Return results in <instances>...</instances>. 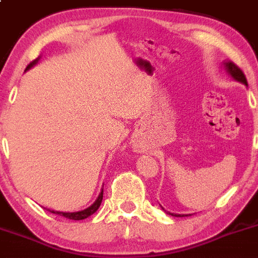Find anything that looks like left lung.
<instances>
[{"instance_id": "obj_1", "label": "left lung", "mask_w": 258, "mask_h": 258, "mask_svg": "<svg viewBox=\"0 0 258 258\" xmlns=\"http://www.w3.org/2000/svg\"><path fill=\"white\" fill-rule=\"evenodd\" d=\"M223 67H225L226 72H227V74L230 75V76L232 77L233 80L237 81V82L243 83L244 86H247V80H246V77H244L243 72H242L241 70L238 69V67L236 66L235 63H233V62L225 61V62H223ZM161 209L165 210L162 206H161ZM165 212H166V210H165ZM167 213H168V215L175 216V217H187V216H191V215H178V213L176 215V213H171V212H167Z\"/></svg>"}]
</instances>
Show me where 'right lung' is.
<instances>
[{
	"label": "right lung",
	"instance_id": "1",
	"mask_svg": "<svg viewBox=\"0 0 258 258\" xmlns=\"http://www.w3.org/2000/svg\"><path fill=\"white\" fill-rule=\"evenodd\" d=\"M41 56L38 57V58H36L35 61L31 62L30 64H28L27 67H26L25 72L28 71L30 69H32L33 66H36V64L38 63V61H40ZM102 199H103V188L101 189L100 195H98L97 200H96L95 202H93L92 205H91L90 207H87V209L82 210V211H77V212H61V211H54V210H48L49 212L54 213V215H59V216H63V217L69 218V220H75V221H80V220H85V218L90 217L91 215H93V213L96 212V211L98 210V207L101 206V202H102Z\"/></svg>",
	"mask_w": 258,
	"mask_h": 258
}]
</instances>
